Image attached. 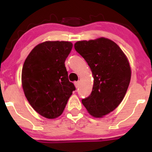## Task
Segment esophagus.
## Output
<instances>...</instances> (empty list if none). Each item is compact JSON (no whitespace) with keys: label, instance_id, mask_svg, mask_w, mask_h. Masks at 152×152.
I'll return each instance as SVG.
<instances>
[{"label":"esophagus","instance_id":"obj_1","mask_svg":"<svg viewBox=\"0 0 152 152\" xmlns=\"http://www.w3.org/2000/svg\"><path fill=\"white\" fill-rule=\"evenodd\" d=\"M74 85L76 88H78L79 86V81H74Z\"/></svg>","mask_w":152,"mask_h":152}]
</instances>
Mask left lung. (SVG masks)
<instances>
[{
  "label": "left lung",
  "instance_id": "obj_1",
  "mask_svg": "<svg viewBox=\"0 0 152 152\" xmlns=\"http://www.w3.org/2000/svg\"><path fill=\"white\" fill-rule=\"evenodd\" d=\"M74 48L86 60L94 76L91 93L82 99V104L91 116L101 118L123 100L131 80L129 63L119 46L106 38L78 41Z\"/></svg>",
  "mask_w": 152,
  "mask_h": 152
}]
</instances>
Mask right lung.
Instances as JSON below:
<instances>
[{"mask_svg": "<svg viewBox=\"0 0 152 152\" xmlns=\"http://www.w3.org/2000/svg\"><path fill=\"white\" fill-rule=\"evenodd\" d=\"M72 47L69 41H46L35 47L24 62L23 89L31 106L43 117L61 116L76 89L64 64Z\"/></svg>", "mask_w": 152, "mask_h": 152, "instance_id": "obj_1", "label": "right lung"}]
</instances>
